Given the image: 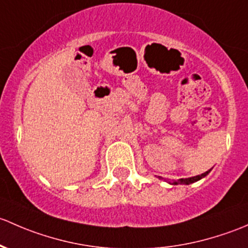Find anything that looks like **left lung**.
<instances>
[{
  "label": "left lung",
  "instance_id": "left-lung-1",
  "mask_svg": "<svg viewBox=\"0 0 248 248\" xmlns=\"http://www.w3.org/2000/svg\"><path fill=\"white\" fill-rule=\"evenodd\" d=\"M211 170H206L205 173H202V174H200V175H196V177H192V178H185V179H179V180H177V181H168V183L170 184H173V185H178V184H183V185H190V184H192V183H196V181H198V180H201L202 178H204V177H206V175L209 174V172H210ZM160 179H162V178H160Z\"/></svg>",
  "mask_w": 248,
  "mask_h": 248
}]
</instances>
